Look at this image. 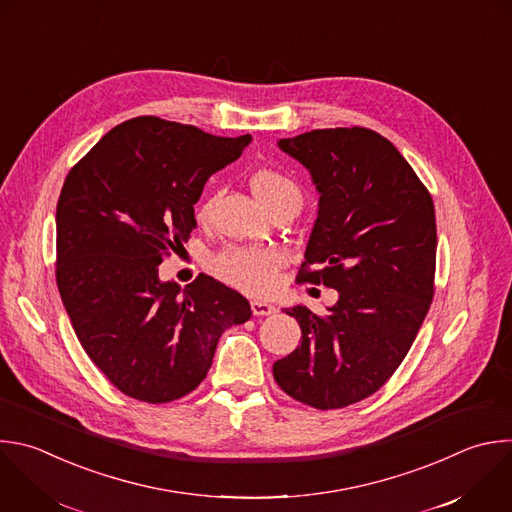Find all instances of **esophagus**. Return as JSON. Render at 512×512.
Instances as JSON below:
<instances>
[{
    "label": "esophagus",
    "instance_id": "obj_1",
    "mask_svg": "<svg viewBox=\"0 0 512 512\" xmlns=\"http://www.w3.org/2000/svg\"><path fill=\"white\" fill-rule=\"evenodd\" d=\"M251 311L253 315H271L277 311V307L271 301H263V299H253L251 301Z\"/></svg>",
    "mask_w": 512,
    "mask_h": 512
}]
</instances>
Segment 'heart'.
Segmentation results:
<instances>
[{
  "label": "heart",
  "instance_id": "obj_1",
  "mask_svg": "<svg viewBox=\"0 0 512 512\" xmlns=\"http://www.w3.org/2000/svg\"><path fill=\"white\" fill-rule=\"evenodd\" d=\"M253 193L271 209L279 203L301 205L299 187L271 168H261L251 177ZM213 211V201L201 203L197 217L201 221L209 219ZM283 263V253L273 247H227L215 257V271L227 283L251 291L265 293L275 281V271Z\"/></svg>",
  "mask_w": 512,
  "mask_h": 512
}]
</instances>
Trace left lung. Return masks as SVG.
I'll list each match as a JSON object with an SVG mask.
<instances>
[{
    "label": "left lung",
    "mask_w": 512,
    "mask_h": 512,
    "mask_svg": "<svg viewBox=\"0 0 512 512\" xmlns=\"http://www.w3.org/2000/svg\"><path fill=\"white\" fill-rule=\"evenodd\" d=\"M277 146L309 170L319 193L297 279L339 297L327 315L287 309L301 346L273 364V376L307 406L344 408L388 382L430 309L434 203L398 148L374 130L323 128Z\"/></svg>",
    "instance_id": "1"
}]
</instances>
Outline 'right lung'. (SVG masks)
<instances>
[{
    "mask_svg": "<svg viewBox=\"0 0 512 512\" xmlns=\"http://www.w3.org/2000/svg\"><path fill=\"white\" fill-rule=\"evenodd\" d=\"M251 134L215 136L156 116L126 120L70 170L56 209V281L88 358L126 396L164 404L207 376L219 337L251 317L213 277L181 289L158 265L197 227L195 203Z\"/></svg>",
    "mask_w": 512,
    "mask_h": 512,
    "instance_id": "right-lung-1",
    "label": "right lung"
}]
</instances>
